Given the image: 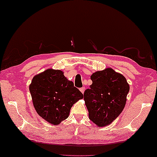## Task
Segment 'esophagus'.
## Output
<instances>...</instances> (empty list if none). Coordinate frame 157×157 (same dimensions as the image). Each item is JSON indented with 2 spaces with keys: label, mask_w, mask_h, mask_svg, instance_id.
Here are the masks:
<instances>
[{
  "label": "esophagus",
  "mask_w": 157,
  "mask_h": 157,
  "mask_svg": "<svg viewBox=\"0 0 157 157\" xmlns=\"http://www.w3.org/2000/svg\"><path fill=\"white\" fill-rule=\"evenodd\" d=\"M85 90H86V88H85V87H82V88H80V91L82 93H84V91H85Z\"/></svg>",
  "instance_id": "1"
}]
</instances>
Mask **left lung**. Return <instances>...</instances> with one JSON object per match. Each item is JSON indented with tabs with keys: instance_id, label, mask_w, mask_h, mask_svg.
Masks as SVG:
<instances>
[{
	"instance_id": "obj_1",
	"label": "left lung",
	"mask_w": 157,
	"mask_h": 157,
	"mask_svg": "<svg viewBox=\"0 0 157 157\" xmlns=\"http://www.w3.org/2000/svg\"><path fill=\"white\" fill-rule=\"evenodd\" d=\"M90 79L92 85L83 94L89 119L98 127L106 126L124 109L130 86L126 78L112 68L95 72Z\"/></svg>"
}]
</instances>
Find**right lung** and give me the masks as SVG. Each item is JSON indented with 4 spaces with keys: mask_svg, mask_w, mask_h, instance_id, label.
Masks as SVG:
<instances>
[{
    "mask_svg": "<svg viewBox=\"0 0 157 157\" xmlns=\"http://www.w3.org/2000/svg\"><path fill=\"white\" fill-rule=\"evenodd\" d=\"M29 91L38 114L52 125L67 119L74 104L83 98L63 72L52 69L33 77Z\"/></svg>",
    "mask_w": 157,
    "mask_h": 157,
    "instance_id": "right-lung-1",
    "label": "right lung"
}]
</instances>
